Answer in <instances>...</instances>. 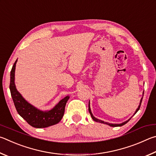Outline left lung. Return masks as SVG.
<instances>
[{"label": "left lung", "mask_w": 156, "mask_h": 156, "mask_svg": "<svg viewBox=\"0 0 156 156\" xmlns=\"http://www.w3.org/2000/svg\"><path fill=\"white\" fill-rule=\"evenodd\" d=\"M143 94H144V92H143V97H142V98H141V99H140V104H139V105H138V108L136 109V110L135 113H134V114H133V115H135V114H136V112H137L139 110V109H140V105H141V103H142V100H143ZM88 110H89V112H90V115H91L92 119H93L94 121H96V122H101V123H103V124L108 125H110V126H111V127H121V126H122V125H124L125 124H126L127 122L128 121H129V120L131 119V118H132V117H131V118H130L129 119H128L127 121H125V122H122V123H120V124H113V123H110V122H104V121H101V120H99V119H97V118H95V117L93 116V114H92V112H91L90 106V101H89V105H88Z\"/></svg>", "instance_id": "1"}]
</instances>
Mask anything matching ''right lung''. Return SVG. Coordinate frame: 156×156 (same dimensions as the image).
I'll return each mask as SVG.
<instances>
[{
	"label": "right lung",
	"instance_id": "right-lung-1",
	"mask_svg": "<svg viewBox=\"0 0 156 156\" xmlns=\"http://www.w3.org/2000/svg\"><path fill=\"white\" fill-rule=\"evenodd\" d=\"M18 59L13 64L10 74L9 89L16 110L21 117L31 126L35 128H44L54 125L61 121L64 114L65 106L69 99L66 96L59 101L50 110L42 111L34 107L24 99L15 85V70Z\"/></svg>",
	"mask_w": 156,
	"mask_h": 156
}]
</instances>
